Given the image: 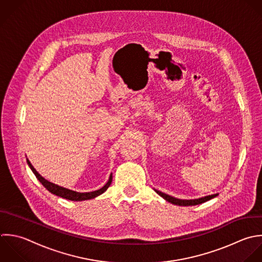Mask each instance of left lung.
<instances>
[{
  "mask_svg": "<svg viewBox=\"0 0 262 262\" xmlns=\"http://www.w3.org/2000/svg\"><path fill=\"white\" fill-rule=\"evenodd\" d=\"M155 192L160 195L163 199H165L166 201L174 204V205H179V206H192V205H198V204H202L214 197H216L219 194H214V195H209V196H206V197H202V198H199V199H194V200H182V199H178V198H174V197H171L167 194H164L160 191H157L155 190Z\"/></svg>",
  "mask_w": 262,
  "mask_h": 262,
  "instance_id": "left-lung-1",
  "label": "left lung"
}]
</instances>
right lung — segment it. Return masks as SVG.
<instances>
[{
  "label": "right lung",
  "instance_id": "add662e5",
  "mask_svg": "<svg viewBox=\"0 0 262 262\" xmlns=\"http://www.w3.org/2000/svg\"><path fill=\"white\" fill-rule=\"evenodd\" d=\"M27 160V164L28 166L30 167V169L32 170V172L34 173V176L36 177V179L40 182V184L49 191L51 192L52 194L56 195V196H59L61 198H64V199H67V200H71V201H83V200H90V199H93V198H96L97 196L103 194L108 188L109 186L111 185V182H112V173L110 174V178L108 180V182L106 183V185L101 188L100 190H97V191H94V192H90V193H78V192H75V191H72V190H68L66 188H63V187H60L58 185H55L47 180H45L35 169L34 167L31 165L30 161L26 158Z\"/></svg>",
  "mask_w": 262,
  "mask_h": 262
}]
</instances>
